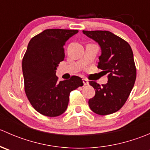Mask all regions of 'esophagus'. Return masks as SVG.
Listing matches in <instances>:
<instances>
[{
    "label": "esophagus",
    "instance_id": "1",
    "mask_svg": "<svg viewBox=\"0 0 150 150\" xmlns=\"http://www.w3.org/2000/svg\"><path fill=\"white\" fill-rule=\"evenodd\" d=\"M83 83L84 86L88 85V80L86 79V78H83Z\"/></svg>",
    "mask_w": 150,
    "mask_h": 150
}]
</instances>
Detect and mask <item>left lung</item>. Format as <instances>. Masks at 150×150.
I'll list each match as a JSON object with an SVG mask.
<instances>
[{"label": "left lung", "mask_w": 150, "mask_h": 150, "mask_svg": "<svg viewBox=\"0 0 150 150\" xmlns=\"http://www.w3.org/2000/svg\"><path fill=\"white\" fill-rule=\"evenodd\" d=\"M97 42L102 54L97 67L108 74L107 84L95 81L89 84L95 89V96L88 100L91 110L96 114L107 115L118 111L128 99L137 78L134 54L130 45L110 31H83Z\"/></svg>", "instance_id": "8db88e82"}]
</instances>
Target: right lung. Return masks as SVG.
I'll return each instance as SVG.
<instances>
[{
  "label": "right lung",
  "mask_w": 150,
  "mask_h": 150,
  "mask_svg": "<svg viewBox=\"0 0 150 150\" xmlns=\"http://www.w3.org/2000/svg\"><path fill=\"white\" fill-rule=\"evenodd\" d=\"M78 33L77 30L48 29L29 42L22 59L25 91L33 108L43 115L63 114L70 92L83 86L78 76L58 82L56 75L57 67L64 59L66 41Z\"/></svg>",
  "instance_id": "right-lung-1"
}]
</instances>
